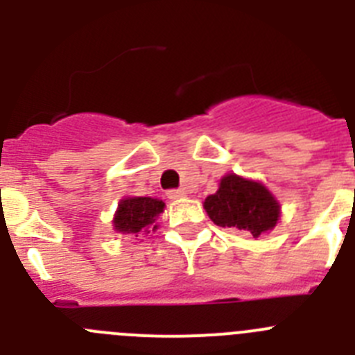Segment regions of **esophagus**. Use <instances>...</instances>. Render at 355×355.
Instances as JSON below:
<instances>
[{"instance_id": "34e87169", "label": "esophagus", "mask_w": 355, "mask_h": 355, "mask_svg": "<svg viewBox=\"0 0 355 355\" xmlns=\"http://www.w3.org/2000/svg\"><path fill=\"white\" fill-rule=\"evenodd\" d=\"M184 196H187V190H183V188H174V190H168L167 192V197L172 200L181 199V197H184Z\"/></svg>"}]
</instances>
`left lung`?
Segmentation results:
<instances>
[{
	"label": "left lung",
	"mask_w": 355,
	"mask_h": 355,
	"mask_svg": "<svg viewBox=\"0 0 355 355\" xmlns=\"http://www.w3.org/2000/svg\"><path fill=\"white\" fill-rule=\"evenodd\" d=\"M209 218L220 227L245 231L258 238L270 231L279 218V205L261 183L227 174L216 193L205 200Z\"/></svg>",
	"instance_id": "1"
}]
</instances>
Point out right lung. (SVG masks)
<instances>
[{"label":"right lung","mask_w":355,"mask_h":355,"mask_svg":"<svg viewBox=\"0 0 355 355\" xmlns=\"http://www.w3.org/2000/svg\"><path fill=\"white\" fill-rule=\"evenodd\" d=\"M165 202L150 197H128L121 200L117 213H115L114 225L119 233H133L139 236L140 233L147 234L149 225L155 224L156 216L163 211ZM158 225H153V231Z\"/></svg>","instance_id":"right-lung-1"}]
</instances>
